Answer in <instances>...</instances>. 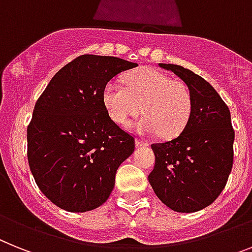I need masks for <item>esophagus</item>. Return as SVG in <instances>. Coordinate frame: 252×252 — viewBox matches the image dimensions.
<instances>
[{
	"mask_svg": "<svg viewBox=\"0 0 252 252\" xmlns=\"http://www.w3.org/2000/svg\"><path fill=\"white\" fill-rule=\"evenodd\" d=\"M135 145H136V147H148L149 143L145 140H141V139H136V140H135Z\"/></svg>",
	"mask_w": 252,
	"mask_h": 252,
	"instance_id": "obj_1",
	"label": "esophagus"
}]
</instances>
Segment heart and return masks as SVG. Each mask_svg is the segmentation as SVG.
Instances as JSON below:
<instances>
[{"mask_svg":"<svg viewBox=\"0 0 252 252\" xmlns=\"http://www.w3.org/2000/svg\"><path fill=\"white\" fill-rule=\"evenodd\" d=\"M125 88L109 82L103 90V103L116 124L127 126L143 107L139 132L175 138L186 128L192 113V95L184 82L172 80L153 68H140L125 76Z\"/></svg>","mask_w":252,"mask_h":252,"instance_id":"heart-1","label":"heart"}]
</instances>
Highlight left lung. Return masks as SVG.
<instances>
[{
  "label": "left lung",
  "mask_w": 252,
  "mask_h": 252,
  "mask_svg": "<svg viewBox=\"0 0 252 252\" xmlns=\"http://www.w3.org/2000/svg\"><path fill=\"white\" fill-rule=\"evenodd\" d=\"M159 66L186 82L192 95V113L178 138L152 144L156 162L148 180L167 207L194 213L219 197L232 171L234 130L230 112L201 76L175 64Z\"/></svg>",
  "instance_id": "1"
}]
</instances>
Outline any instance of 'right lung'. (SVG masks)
Wrapping results in <instances>:
<instances>
[{
	"label": "right lung",
	"mask_w": 252,
	"mask_h": 252,
	"mask_svg": "<svg viewBox=\"0 0 252 252\" xmlns=\"http://www.w3.org/2000/svg\"><path fill=\"white\" fill-rule=\"evenodd\" d=\"M136 65L114 56L81 55L38 97L27 128L28 163L41 192L60 209L85 213L111 196L135 139L109 117L103 90Z\"/></svg>",
	"instance_id": "1"
}]
</instances>
